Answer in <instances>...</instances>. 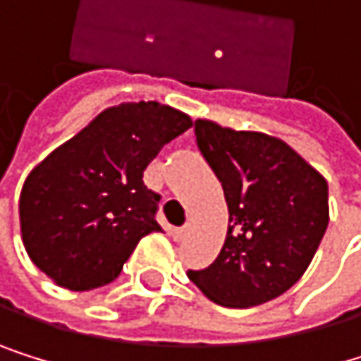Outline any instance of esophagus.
<instances>
[{
	"label": "esophagus",
	"instance_id": "esophagus-1",
	"mask_svg": "<svg viewBox=\"0 0 361 361\" xmlns=\"http://www.w3.org/2000/svg\"><path fill=\"white\" fill-rule=\"evenodd\" d=\"M188 231H190V223H186V225H182V227H175V229H173V238H175V240H184L186 235H188Z\"/></svg>",
	"mask_w": 361,
	"mask_h": 361
}]
</instances>
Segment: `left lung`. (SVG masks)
Instances as JSON below:
<instances>
[{"instance_id":"left-lung-1","label":"left lung","mask_w":361,"mask_h":361,"mask_svg":"<svg viewBox=\"0 0 361 361\" xmlns=\"http://www.w3.org/2000/svg\"><path fill=\"white\" fill-rule=\"evenodd\" d=\"M197 145L223 184L229 225L219 257L188 271L225 307L277 299L307 271L329 223L327 179L283 140L195 121Z\"/></svg>"}]
</instances>
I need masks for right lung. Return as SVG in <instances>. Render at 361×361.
<instances>
[{
	"mask_svg": "<svg viewBox=\"0 0 361 361\" xmlns=\"http://www.w3.org/2000/svg\"><path fill=\"white\" fill-rule=\"evenodd\" d=\"M192 118L158 102L106 108L36 164L19 197L21 240L56 286L86 293L114 281L140 238L160 231V195L142 173Z\"/></svg>",
	"mask_w": 361,
	"mask_h": 361,
	"instance_id": "right-lung-1",
	"label": "right lung"
}]
</instances>
